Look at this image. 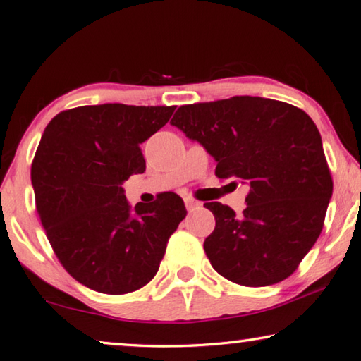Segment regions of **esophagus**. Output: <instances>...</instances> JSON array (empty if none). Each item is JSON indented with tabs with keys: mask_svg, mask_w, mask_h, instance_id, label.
Instances as JSON below:
<instances>
[{
	"mask_svg": "<svg viewBox=\"0 0 361 361\" xmlns=\"http://www.w3.org/2000/svg\"><path fill=\"white\" fill-rule=\"evenodd\" d=\"M185 205H186L188 210H194V209H197V207H200L202 204H200L199 200H194L191 197H186L185 199Z\"/></svg>",
	"mask_w": 361,
	"mask_h": 361,
	"instance_id": "1",
	"label": "esophagus"
}]
</instances>
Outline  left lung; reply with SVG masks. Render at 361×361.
<instances>
[{
  "label": "left lung",
  "instance_id": "1",
  "mask_svg": "<svg viewBox=\"0 0 361 361\" xmlns=\"http://www.w3.org/2000/svg\"><path fill=\"white\" fill-rule=\"evenodd\" d=\"M170 124L215 157L218 178L248 186L242 215L205 204L216 221L204 242L213 269L245 286L290 277L319 239L333 194L314 121L288 103L242 95L181 106Z\"/></svg>",
  "mask_w": 361,
  "mask_h": 361
}]
</instances>
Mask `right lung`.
<instances>
[{
    "label": "right lung",
    "mask_w": 361,
    "mask_h": 361,
    "mask_svg": "<svg viewBox=\"0 0 361 361\" xmlns=\"http://www.w3.org/2000/svg\"><path fill=\"white\" fill-rule=\"evenodd\" d=\"M175 106H79L49 122L32 164L36 209L71 277L90 290L126 295L156 276L169 237L186 216L180 195L132 205L124 181L146 169L140 145Z\"/></svg>",
    "instance_id": "right-lung-1"
}]
</instances>
